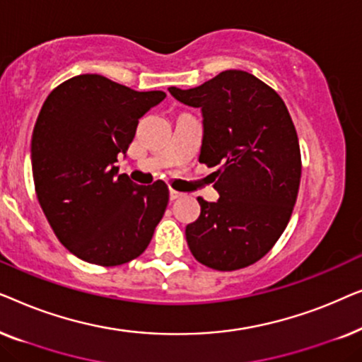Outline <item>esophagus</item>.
Wrapping results in <instances>:
<instances>
[{
	"mask_svg": "<svg viewBox=\"0 0 362 362\" xmlns=\"http://www.w3.org/2000/svg\"><path fill=\"white\" fill-rule=\"evenodd\" d=\"M180 197H182V192L176 191V189H170V199H171V201L180 199Z\"/></svg>",
	"mask_w": 362,
	"mask_h": 362,
	"instance_id": "1",
	"label": "esophagus"
}]
</instances>
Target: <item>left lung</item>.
I'll return each mask as SVG.
<instances>
[{
	"label": "left lung",
	"instance_id": "1",
	"mask_svg": "<svg viewBox=\"0 0 362 362\" xmlns=\"http://www.w3.org/2000/svg\"><path fill=\"white\" fill-rule=\"evenodd\" d=\"M176 100L202 112L199 163L216 171L219 199L197 197L201 214L186 226L197 262L230 272L260 260L284 234L296 202L301 156L286 105L244 71H224L199 87H170Z\"/></svg>",
	"mask_w": 362,
	"mask_h": 362
}]
</instances>
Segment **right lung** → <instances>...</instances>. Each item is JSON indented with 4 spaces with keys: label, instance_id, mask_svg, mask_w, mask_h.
<instances>
[{
    "label": "right lung",
    "instance_id": "obj_1",
    "mask_svg": "<svg viewBox=\"0 0 362 362\" xmlns=\"http://www.w3.org/2000/svg\"><path fill=\"white\" fill-rule=\"evenodd\" d=\"M165 97L82 74L54 88L39 112L31 140L37 201L61 244L88 264L136 259L165 214V182L135 185L115 166L138 120Z\"/></svg>",
    "mask_w": 362,
    "mask_h": 362
}]
</instances>
